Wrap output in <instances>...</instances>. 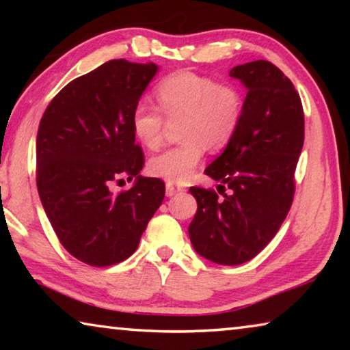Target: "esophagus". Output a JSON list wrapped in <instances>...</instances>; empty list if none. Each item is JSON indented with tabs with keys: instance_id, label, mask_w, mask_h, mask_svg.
<instances>
[{
	"instance_id": "obj_1",
	"label": "esophagus",
	"mask_w": 350,
	"mask_h": 350,
	"mask_svg": "<svg viewBox=\"0 0 350 350\" xmlns=\"http://www.w3.org/2000/svg\"><path fill=\"white\" fill-rule=\"evenodd\" d=\"M165 191H167V196L171 198V196H174L176 193L183 191V187L176 185V183H173V182H167V185H165Z\"/></svg>"
}]
</instances>
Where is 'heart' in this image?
I'll return each mask as SVG.
<instances>
[{
  "label": "heart",
  "mask_w": 350,
  "mask_h": 350,
  "mask_svg": "<svg viewBox=\"0 0 350 350\" xmlns=\"http://www.w3.org/2000/svg\"><path fill=\"white\" fill-rule=\"evenodd\" d=\"M156 100L167 120H177L179 145L152 157L150 173L163 180L183 183L193 176L205 152L221 150L234 137L244 116V97L238 88L219 85L210 77L189 70L170 74L156 86ZM157 108L140 102L131 112L134 137L148 150L162 145L165 120Z\"/></svg>",
  "instance_id": "obj_1"
}]
</instances>
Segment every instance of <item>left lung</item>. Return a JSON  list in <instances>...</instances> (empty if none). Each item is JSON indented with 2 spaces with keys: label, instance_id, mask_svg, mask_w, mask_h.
Instances as JSON below:
<instances>
[{
  "label": "left lung",
  "instance_id": "8db88e82",
  "mask_svg": "<svg viewBox=\"0 0 350 350\" xmlns=\"http://www.w3.org/2000/svg\"><path fill=\"white\" fill-rule=\"evenodd\" d=\"M230 77L247 88L244 116L224 152L205 168L221 183L217 193L189 188L198 211L188 233L200 256L239 265L275 238L292 206L304 112L293 83L273 63L239 64Z\"/></svg>",
  "mask_w": 350,
  "mask_h": 350
}]
</instances>
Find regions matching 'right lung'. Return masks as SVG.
I'll return each instance as SVG.
<instances>
[{
	"instance_id": "right-lung-1",
	"label": "right lung",
	"mask_w": 350,
	"mask_h": 350,
	"mask_svg": "<svg viewBox=\"0 0 350 350\" xmlns=\"http://www.w3.org/2000/svg\"><path fill=\"white\" fill-rule=\"evenodd\" d=\"M154 63L111 60L52 98L37 134V187L62 245L81 262L108 267L137 248L165 198V183L140 176L131 112L157 74ZM135 185L117 195L111 181Z\"/></svg>"
}]
</instances>
